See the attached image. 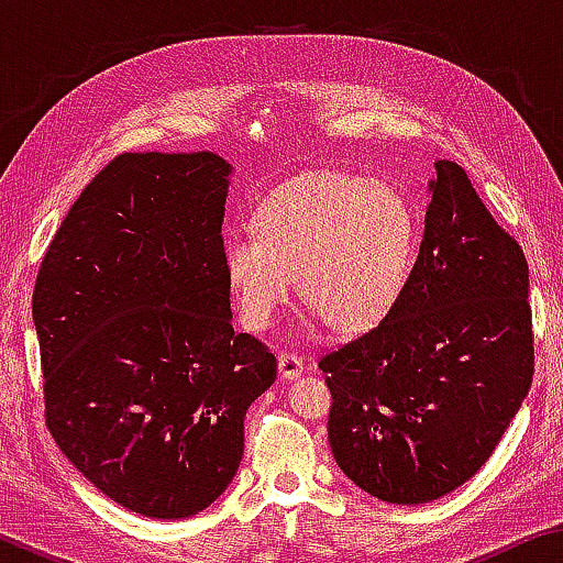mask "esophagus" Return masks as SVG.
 <instances>
[{
    "instance_id": "1",
    "label": "esophagus",
    "mask_w": 563,
    "mask_h": 563,
    "mask_svg": "<svg viewBox=\"0 0 563 563\" xmlns=\"http://www.w3.org/2000/svg\"><path fill=\"white\" fill-rule=\"evenodd\" d=\"M278 369L285 379H292L302 373V357L290 350H283L278 355Z\"/></svg>"
}]
</instances>
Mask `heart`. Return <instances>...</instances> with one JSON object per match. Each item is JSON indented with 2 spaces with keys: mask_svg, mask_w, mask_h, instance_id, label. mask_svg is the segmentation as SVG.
Instances as JSON below:
<instances>
[{
  "mask_svg": "<svg viewBox=\"0 0 563 563\" xmlns=\"http://www.w3.org/2000/svg\"><path fill=\"white\" fill-rule=\"evenodd\" d=\"M251 233L223 243L225 280L247 330L265 332L290 302L292 278L316 318L367 332L397 308L415 255V213L383 180L318 170L255 208Z\"/></svg>",
  "mask_w": 563,
  "mask_h": 563,
  "instance_id": "heart-1",
  "label": "heart"
}]
</instances>
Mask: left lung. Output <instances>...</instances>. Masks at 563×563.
I'll use <instances>...</instances> for the list:
<instances>
[{"label":"left lung","instance_id":"1","mask_svg":"<svg viewBox=\"0 0 563 563\" xmlns=\"http://www.w3.org/2000/svg\"><path fill=\"white\" fill-rule=\"evenodd\" d=\"M434 166L422 245L397 308L318 362L335 462L389 504L440 499L472 479L533 377L521 245L462 166Z\"/></svg>","mask_w":563,"mask_h":563}]
</instances>
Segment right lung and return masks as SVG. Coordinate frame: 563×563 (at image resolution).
<instances>
[{
  "instance_id": "obj_1",
  "label": "right lung",
  "mask_w": 563,
  "mask_h": 563,
  "mask_svg": "<svg viewBox=\"0 0 563 563\" xmlns=\"http://www.w3.org/2000/svg\"><path fill=\"white\" fill-rule=\"evenodd\" d=\"M228 174L208 151L119 154L69 208L34 283L46 427L141 517L186 519L221 497L247 407L275 383L268 345L231 322Z\"/></svg>"
}]
</instances>
